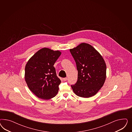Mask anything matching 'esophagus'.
Here are the masks:
<instances>
[{"instance_id":"esophagus-1","label":"esophagus","mask_w":132,"mask_h":132,"mask_svg":"<svg viewBox=\"0 0 132 132\" xmlns=\"http://www.w3.org/2000/svg\"><path fill=\"white\" fill-rule=\"evenodd\" d=\"M68 79V78L67 77H65V78H64L63 79V80L64 81H66V80H67Z\"/></svg>"}]
</instances>
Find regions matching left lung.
I'll list each match as a JSON object with an SVG mask.
<instances>
[{"instance_id": "8db88e82", "label": "left lung", "mask_w": 132, "mask_h": 132, "mask_svg": "<svg viewBox=\"0 0 132 132\" xmlns=\"http://www.w3.org/2000/svg\"><path fill=\"white\" fill-rule=\"evenodd\" d=\"M70 51L78 71L77 81L71 85L73 92L83 98L95 95L106 79V66L103 57L91 45L84 43Z\"/></svg>"}]
</instances>
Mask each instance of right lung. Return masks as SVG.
Masks as SVG:
<instances>
[{
    "mask_svg": "<svg viewBox=\"0 0 132 132\" xmlns=\"http://www.w3.org/2000/svg\"><path fill=\"white\" fill-rule=\"evenodd\" d=\"M60 51L40 49L28 60L24 79L28 88L39 98L49 100L57 94L61 83L54 67L60 56Z\"/></svg>",
    "mask_w": 132,
    "mask_h": 132,
    "instance_id": "right-lung-1",
    "label": "right lung"
}]
</instances>
